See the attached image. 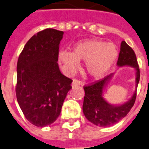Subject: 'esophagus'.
I'll list each match as a JSON object with an SVG mask.
<instances>
[{
  "instance_id": "34e87169",
  "label": "esophagus",
  "mask_w": 149,
  "mask_h": 149,
  "mask_svg": "<svg viewBox=\"0 0 149 149\" xmlns=\"http://www.w3.org/2000/svg\"><path fill=\"white\" fill-rule=\"evenodd\" d=\"M79 85H81V86H82L83 83L81 82V81H80L73 80L72 84H71V86H72V87L74 88V87H76V86H79Z\"/></svg>"
}]
</instances>
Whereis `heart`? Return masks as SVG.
I'll return each instance as SVG.
<instances>
[{
    "instance_id": "obj_1",
    "label": "heart",
    "mask_w": 149,
    "mask_h": 149,
    "mask_svg": "<svg viewBox=\"0 0 149 149\" xmlns=\"http://www.w3.org/2000/svg\"><path fill=\"white\" fill-rule=\"evenodd\" d=\"M118 51L112 42L88 40L77 42L73 52L61 50L58 60L68 75L73 74L79 68V61H85V69L93 78H100L108 72L116 61Z\"/></svg>"
}]
</instances>
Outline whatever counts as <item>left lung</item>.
I'll list each match as a JSON object with an SVG mask.
<instances>
[{"label": "left lung", "instance_id": "obj_1", "mask_svg": "<svg viewBox=\"0 0 149 149\" xmlns=\"http://www.w3.org/2000/svg\"><path fill=\"white\" fill-rule=\"evenodd\" d=\"M117 67H131L135 71V90L127 102L112 104L104 98L106 88L114 74L89 86H85L83 102V113L88 121L99 127H109L125 117L134 104L136 91L140 80V71L134 52L125 41H122L119 54Z\"/></svg>", "mask_w": 149, "mask_h": 149}]
</instances>
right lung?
I'll list each match as a JSON object with an SVG mask.
<instances>
[{"mask_svg":"<svg viewBox=\"0 0 149 149\" xmlns=\"http://www.w3.org/2000/svg\"><path fill=\"white\" fill-rule=\"evenodd\" d=\"M63 31L47 29L34 35L18 57L16 96L31 124L47 127L61 114L72 80L61 72L59 45Z\"/></svg>","mask_w":149,"mask_h":149,"instance_id":"1","label":"right lung"}]
</instances>
